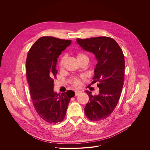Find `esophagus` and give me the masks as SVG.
<instances>
[{
    "label": "esophagus",
    "mask_w": 150,
    "mask_h": 150,
    "mask_svg": "<svg viewBox=\"0 0 150 150\" xmlns=\"http://www.w3.org/2000/svg\"><path fill=\"white\" fill-rule=\"evenodd\" d=\"M81 92L80 91H75V96H78Z\"/></svg>",
    "instance_id": "obj_1"
}]
</instances>
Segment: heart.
<instances>
[{
    "instance_id": "heart-1",
    "label": "heart",
    "mask_w": 150,
    "mask_h": 150,
    "mask_svg": "<svg viewBox=\"0 0 150 150\" xmlns=\"http://www.w3.org/2000/svg\"><path fill=\"white\" fill-rule=\"evenodd\" d=\"M76 58H77V59L79 60V59H81V58H88V57H86V54H83L82 52H79V53L77 54ZM65 59H66V57L65 56L62 57L61 58L60 61H59V67L61 68L63 67ZM71 84L73 85V86H74V87H76V88H79V87H80L81 86V81H80V80L79 78H77V77H73L71 79Z\"/></svg>"
}]
</instances>
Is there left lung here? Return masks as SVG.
<instances>
[{"instance_id": "left-lung-1", "label": "left lung", "mask_w": 150, "mask_h": 150, "mask_svg": "<svg viewBox=\"0 0 150 150\" xmlns=\"http://www.w3.org/2000/svg\"><path fill=\"white\" fill-rule=\"evenodd\" d=\"M77 43L86 51L95 54L98 64L93 78L98 82V95L89 96L84 111L86 117L93 121L106 119L114 111L121 96L124 85L125 59L123 52L113 39L96 37L81 39L77 38Z\"/></svg>"}]
</instances>
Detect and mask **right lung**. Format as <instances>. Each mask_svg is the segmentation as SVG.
Here are the masks:
<instances>
[{"label": "right lung", "mask_w": 150, "mask_h": 150, "mask_svg": "<svg viewBox=\"0 0 150 150\" xmlns=\"http://www.w3.org/2000/svg\"><path fill=\"white\" fill-rule=\"evenodd\" d=\"M71 40L52 36L39 38L30 48L26 58V78L32 103L39 115L48 123L64 120L73 91L61 94L54 92L58 74L57 59Z\"/></svg>", "instance_id": "add662e5"}]
</instances>
